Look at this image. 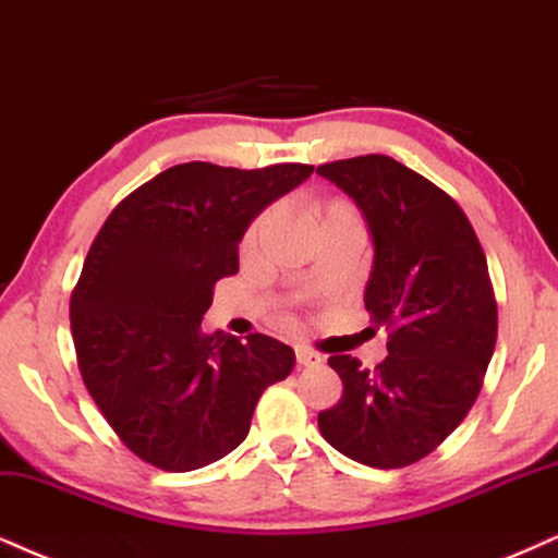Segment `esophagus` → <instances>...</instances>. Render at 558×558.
<instances>
[{
	"label": "esophagus",
	"mask_w": 558,
	"mask_h": 558,
	"mask_svg": "<svg viewBox=\"0 0 558 558\" xmlns=\"http://www.w3.org/2000/svg\"><path fill=\"white\" fill-rule=\"evenodd\" d=\"M295 363H299V365H319L322 355H319V352L308 350V348H295Z\"/></svg>",
	"instance_id": "esophagus-1"
}]
</instances>
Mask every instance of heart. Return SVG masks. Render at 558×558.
Wrapping results in <instances>:
<instances>
[{"label": "heart", "mask_w": 558, "mask_h": 558, "mask_svg": "<svg viewBox=\"0 0 558 558\" xmlns=\"http://www.w3.org/2000/svg\"><path fill=\"white\" fill-rule=\"evenodd\" d=\"M306 218L314 223L316 229L324 227V223H357V214L350 203L319 201V197H314V201L306 203ZM265 227H267V216L257 218V221L252 223L250 231H246V236H244L246 250H252V246L257 244V239L265 231Z\"/></svg>", "instance_id": "heart-1"}]
</instances>
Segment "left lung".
I'll return each mask as SVG.
<instances>
[{"label":"left lung","mask_w":558,"mask_h":558,"mask_svg":"<svg viewBox=\"0 0 558 558\" xmlns=\"http://www.w3.org/2000/svg\"><path fill=\"white\" fill-rule=\"evenodd\" d=\"M344 190L373 242L365 308L391 331L376 371L331 355L342 399L319 412L331 448L373 469L420 461L461 425L497 342V303L482 244L440 187L384 154L316 167Z\"/></svg>","instance_id":"left-lung-1"}]
</instances>
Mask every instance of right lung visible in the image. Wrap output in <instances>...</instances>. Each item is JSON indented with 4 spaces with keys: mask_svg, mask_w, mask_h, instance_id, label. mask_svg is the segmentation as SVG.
<instances>
[{
    "mask_svg": "<svg viewBox=\"0 0 558 558\" xmlns=\"http://www.w3.org/2000/svg\"><path fill=\"white\" fill-rule=\"evenodd\" d=\"M312 165L263 169L187 161L118 203L72 293L84 386L141 461L195 471L250 433L259 397L295 365L267 335L246 342L201 327L214 286L239 270V242Z\"/></svg>",
    "mask_w": 558,
    "mask_h": 558,
    "instance_id": "add662e5",
    "label": "right lung"
}]
</instances>
